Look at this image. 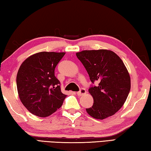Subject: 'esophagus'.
<instances>
[{"mask_svg": "<svg viewBox=\"0 0 151 151\" xmlns=\"http://www.w3.org/2000/svg\"><path fill=\"white\" fill-rule=\"evenodd\" d=\"M86 93V91L85 90V88H81V91L79 92H77V94L78 96H82V95H84V94H85Z\"/></svg>", "mask_w": 151, "mask_h": 151, "instance_id": "obj_1", "label": "esophagus"}]
</instances>
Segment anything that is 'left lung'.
<instances>
[{"mask_svg":"<svg viewBox=\"0 0 151 151\" xmlns=\"http://www.w3.org/2000/svg\"><path fill=\"white\" fill-rule=\"evenodd\" d=\"M76 55L92 83H99L88 90L94 103L86 109L87 113L99 120L112 116L123 106L131 89V78L124 63L115 52L106 49L83 50Z\"/></svg>","mask_w":151,"mask_h":151,"instance_id":"obj_1","label":"left lung"}]
</instances>
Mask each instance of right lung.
<instances>
[{
	"label": "right lung",
	"instance_id": "1",
	"mask_svg": "<svg viewBox=\"0 0 151 151\" xmlns=\"http://www.w3.org/2000/svg\"><path fill=\"white\" fill-rule=\"evenodd\" d=\"M65 52H39L21 64L17 75L18 94L30 113L47 117L60 108L66 95L60 90L55 69Z\"/></svg>",
	"mask_w": 151,
	"mask_h": 151
}]
</instances>
